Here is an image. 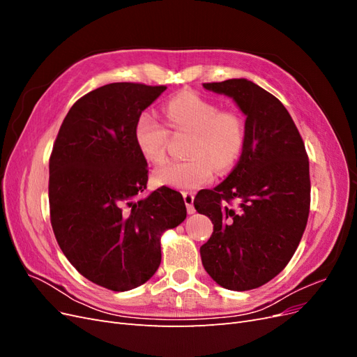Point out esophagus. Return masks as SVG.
<instances>
[{
  "mask_svg": "<svg viewBox=\"0 0 357 357\" xmlns=\"http://www.w3.org/2000/svg\"><path fill=\"white\" fill-rule=\"evenodd\" d=\"M183 198H185V204L189 214L195 213V208H193V199H195V195L192 192H183Z\"/></svg>",
  "mask_w": 357,
  "mask_h": 357,
  "instance_id": "obj_1",
  "label": "esophagus"
}]
</instances>
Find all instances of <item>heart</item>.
<instances>
[{"label":"heart","mask_w":357,"mask_h":357,"mask_svg":"<svg viewBox=\"0 0 357 357\" xmlns=\"http://www.w3.org/2000/svg\"><path fill=\"white\" fill-rule=\"evenodd\" d=\"M167 125L174 132H189L188 160L169 162L153 171L159 186L174 189H197L218 172L229 171L240 159L245 129L240 114L220 112V107L205 96L183 91L164 105ZM134 139L139 155L149 164L165 160L168 129L150 113H139L134 126Z\"/></svg>","instance_id":"heart-1"}]
</instances>
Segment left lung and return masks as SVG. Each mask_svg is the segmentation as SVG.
<instances>
[{
    "instance_id": "left-lung-1",
    "label": "left lung",
    "mask_w": 357,
    "mask_h": 357,
    "mask_svg": "<svg viewBox=\"0 0 357 357\" xmlns=\"http://www.w3.org/2000/svg\"><path fill=\"white\" fill-rule=\"evenodd\" d=\"M202 86L238 105L245 114V139L231 174L193 199L214 225L201 245V261L219 286L250 290L283 271L305 231L308 156L286 107L261 86L247 79Z\"/></svg>"
}]
</instances>
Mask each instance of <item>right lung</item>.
Here are the masks:
<instances>
[{"label":"right lung","mask_w":357,"mask_h":357,"mask_svg":"<svg viewBox=\"0 0 357 357\" xmlns=\"http://www.w3.org/2000/svg\"><path fill=\"white\" fill-rule=\"evenodd\" d=\"M167 86L110 83L75 102L49 160V204L62 253L92 283L131 290L153 277L160 235L186 219L178 192L162 186L146 198L147 160L134 126Z\"/></svg>","instance_id":"add662e5"}]
</instances>
